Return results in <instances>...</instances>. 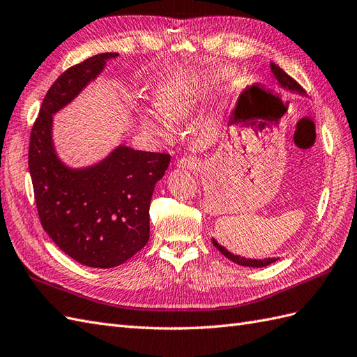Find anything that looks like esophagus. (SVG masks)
Instances as JSON below:
<instances>
[{
  "instance_id": "obj_1",
  "label": "esophagus",
  "mask_w": 357,
  "mask_h": 357,
  "mask_svg": "<svg viewBox=\"0 0 357 357\" xmlns=\"http://www.w3.org/2000/svg\"><path fill=\"white\" fill-rule=\"evenodd\" d=\"M176 166L179 169H185V170H197L200 167V160L197 157L187 155V157H182L181 160L176 161Z\"/></svg>"
}]
</instances>
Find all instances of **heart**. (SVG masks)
<instances>
[{"label":"heart","mask_w":357,"mask_h":357,"mask_svg":"<svg viewBox=\"0 0 357 357\" xmlns=\"http://www.w3.org/2000/svg\"><path fill=\"white\" fill-rule=\"evenodd\" d=\"M197 79L193 77L173 74L164 78L157 89V105L146 108L142 114V123L153 134H162L166 130V116L184 119L196 104Z\"/></svg>","instance_id":"1"}]
</instances>
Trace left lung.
<instances>
[{
    "instance_id": "left-lung-1",
    "label": "left lung",
    "mask_w": 357,
    "mask_h": 357,
    "mask_svg": "<svg viewBox=\"0 0 357 357\" xmlns=\"http://www.w3.org/2000/svg\"><path fill=\"white\" fill-rule=\"evenodd\" d=\"M270 69L273 72L274 78H276L278 84L280 89L283 90H288V91H292V93H298V95H306V91L303 90V87H301L296 79H292L285 70L280 69L278 65H274V63H270ZM213 244L215 245V248L220 250L225 257L227 259H231L232 262L238 264V266H243V267H255V268H259V267H267L270 266V264L276 262L278 258H266V259H250V258H244V257H240V255H234L231 253L229 250H227L226 248H223L222 244H218L214 238H213Z\"/></svg>"
}]
</instances>
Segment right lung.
<instances>
[{"mask_svg": "<svg viewBox=\"0 0 357 357\" xmlns=\"http://www.w3.org/2000/svg\"><path fill=\"white\" fill-rule=\"evenodd\" d=\"M104 52L69 68L45 96L30 135L29 167L43 229L68 257L93 268H113L149 241V206L169 153L119 144L87 167H70L52 140L54 114L69 105L108 60Z\"/></svg>", "mask_w": 357, "mask_h": 357, "instance_id": "1", "label": "right lung"}]
</instances>
